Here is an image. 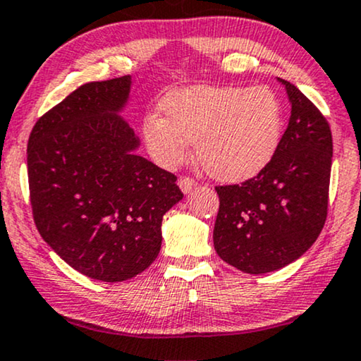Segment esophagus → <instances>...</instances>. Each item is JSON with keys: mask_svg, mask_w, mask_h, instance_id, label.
<instances>
[{"mask_svg": "<svg viewBox=\"0 0 361 361\" xmlns=\"http://www.w3.org/2000/svg\"><path fill=\"white\" fill-rule=\"evenodd\" d=\"M178 186L183 192H191L197 186V181L190 178V176H183L178 180Z\"/></svg>", "mask_w": 361, "mask_h": 361, "instance_id": "esophagus-1", "label": "esophagus"}]
</instances>
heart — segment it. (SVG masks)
<instances>
[{
	"label": "heart",
	"instance_id": "b5f03b06",
	"mask_svg": "<svg viewBox=\"0 0 361 361\" xmlns=\"http://www.w3.org/2000/svg\"><path fill=\"white\" fill-rule=\"evenodd\" d=\"M165 116L152 113L142 137L152 159L175 169L196 144L197 160L211 176L243 181L260 173L276 154L283 109L271 90L240 86H195L164 99Z\"/></svg>",
	"mask_w": 361,
	"mask_h": 361
}]
</instances>
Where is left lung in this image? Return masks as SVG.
Segmentation results:
<instances>
[{"label": "left lung", "instance_id": "8db88e82", "mask_svg": "<svg viewBox=\"0 0 361 361\" xmlns=\"http://www.w3.org/2000/svg\"><path fill=\"white\" fill-rule=\"evenodd\" d=\"M291 118L270 164L242 185L217 186L214 248L250 275L289 265L317 240L327 217L332 134L321 111L286 80Z\"/></svg>", "mask_w": 361, "mask_h": 361}]
</instances>
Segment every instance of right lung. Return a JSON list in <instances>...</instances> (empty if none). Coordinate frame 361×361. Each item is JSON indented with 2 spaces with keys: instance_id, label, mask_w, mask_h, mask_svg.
<instances>
[{
  "instance_id": "obj_1",
  "label": "right lung",
  "mask_w": 361,
  "mask_h": 361,
  "mask_svg": "<svg viewBox=\"0 0 361 361\" xmlns=\"http://www.w3.org/2000/svg\"><path fill=\"white\" fill-rule=\"evenodd\" d=\"M129 75L70 93L30 132L27 176L35 227L81 275L126 281L161 247V219L183 192L176 176L137 155L140 140L119 113Z\"/></svg>"
}]
</instances>
